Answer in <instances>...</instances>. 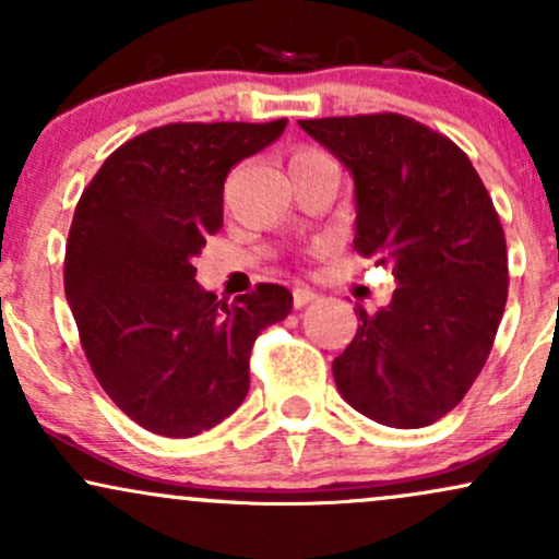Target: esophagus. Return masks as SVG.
Listing matches in <instances>:
<instances>
[{"instance_id":"1","label":"esophagus","mask_w":559,"mask_h":559,"mask_svg":"<svg viewBox=\"0 0 559 559\" xmlns=\"http://www.w3.org/2000/svg\"><path fill=\"white\" fill-rule=\"evenodd\" d=\"M318 294L312 292V288H307V286H297L292 292V299H294V307H305V305H310L312 299H316Z\"/></svg>"}]
</instances>
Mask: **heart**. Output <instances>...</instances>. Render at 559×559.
Segmentation results:
<instances>
[{"label":"heart","mask_w":559,"mask_h":559,"mask_svg":"<svg viewBox=\"0 0 559 559\" xmlns=\"http://www.w3.org/2000/svg\"><path fill=\"white\" fill-rule=\"evenodd\" d=\"M320 159H331L325 152L316 150V146H297L288 157V170L292 168H301V165H310V163H320Z\"/></svg>","instance_id":"heart-1"}]
</instances>
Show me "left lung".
Masks as SVG:
<instances>
[{"label":"left lung","instance_id":"1","mask_svg":"<svg viewBox=\"0 0 559 559\" xmlns=\"http://www.w3.org/2000/svg\"><path fill=\"white\" fill-rule=\"evenodd\" d=\"M355 176V252L394 265L391 305L333 360L365 418L423 428L457 407L484 370L507 305V241L467 155L400 112L299 120Z\"/></svg>","mask_w":559,"mask_h":559}]
</instances>
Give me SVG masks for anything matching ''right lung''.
<instances>
[{
  "label": "right lung",
  "instance_id": "right-lung-1",
  "mask_svg": "<svg viewBox=\"0 0 559 559\" xmlns=\"http://www.w3.org/2000/svg\"><path fill=\"white\" fill-rule=\"evenodd\" d=\"M271 123H168L120 144L75 204L66 297L96 381L146 431L189 439L215 428L249 391L262 329L292 292L258 284L234 301L197 284L191 260L223 223L234 165L271 144Z\"/></svg>",
  "mask_w": 559,
  "mask_h": 559
}]
</instances>
